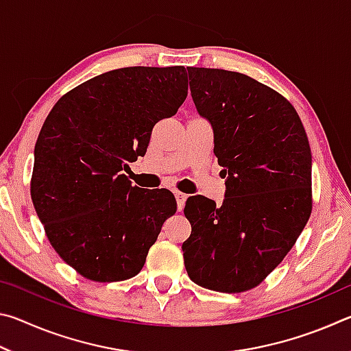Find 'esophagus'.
Returning a JSON list of instances; mask_svg holds the SVG:
<instances>
[{
    "instance_id": "1",
    "label": "esophagus",
    "mask_w": 351,
    "mask_h": 351,
    "mask_svg": "<svg viewBox=\"0 0 351 351\" xmlns=\"http://www.w3.org/2000/svg\"><path fill=\"white\" fill-rule=\"evenodd\" d=\"M175 198H176V204H178V210H182L184 209V204H186V199L187 197L181 192H175Z\"/></svg>"
}]
</instances>
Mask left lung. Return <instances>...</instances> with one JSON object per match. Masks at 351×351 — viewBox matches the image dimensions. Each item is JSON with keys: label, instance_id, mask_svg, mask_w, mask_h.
<instances>
[{"label": "left lung", "instance_id": "left-lung-1", "mask_svg": "<svg viewBox=\"0 0 351 351\" xmlns=\"http://www.w3.org/2000/svg\"><path fill=\"white\" fill-rule=\"evenodd\" d=\"M190 93L213 128L226 178L221 204L197 195L184 215L190 280L243 293L287 257L311 215V150L294 106L272 88L234 71L187 68Z\"/></svg>", "mask_w": 351, "mask_h": 351}]
</instances>
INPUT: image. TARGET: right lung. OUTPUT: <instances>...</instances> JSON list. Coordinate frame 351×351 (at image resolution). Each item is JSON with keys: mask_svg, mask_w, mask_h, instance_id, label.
Listing matches in <instances>:
<instances>
[{"mask_svg": "<svg viewBox=\"0 0 351 351\" xmlns=\"http://www.w3.org/2000/svg\"><path fill=\"white\" fill-rule=\"evenodd\" d=\"M187 97L184 66L121 68L64 94L35 144L31 197L63 261L94 282L134 277L165 219L167 189L132 186L122 173L144 156L152 130Z\"/></svg>", "mask_w": 351, "mask_h": 351, "instance_id": "add662e5", "label": "right lung"}]
</instances>
